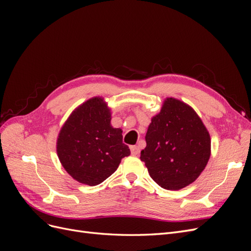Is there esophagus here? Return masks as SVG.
<instances>
[{
  "instance_id": "34e87169",
  "label": "esophagus",
  "mask_w": 251,
  "mask_h": 251,
  "mask_svg": "<svg viewBox=\"0 0 251 251\" xmlns=\"http://www.w3.org/2000/svg\"><path fill=\"white\" fill-rule=\"evenodd\" d=\"M130 149H131V154L133 156H138L140 154V148L138 146H132Z\"/></svg>"
}]
</instances>
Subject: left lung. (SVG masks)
<instances>
[{
  "instance_id": "8db88e82",
  "label": "left lung",
  "mask_w": 251,
  "mask_h": 251,
  "mask_svg": "<svg viewBox=\"0 0 251 251\" xmlns=\"http://www.w3.org/2000/svg\"><path fill=\"white\" fill-rule=\"evenodd\" d=\"M140 159L158 185L178 191L198 178L210 157V136L196 111L177 98H165L151 118Z\"/></svg>"
}]
</instances>
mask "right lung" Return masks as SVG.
Instances as JSON below:
<instances>
[{"label": "right lung", "instance_id": "add662e5", "mask_svg": "<svg viewBox=\"0 0 251 251\" xmlns=\"http://www.w3.org/2000/svg\"><path fill=\"white\" fill-rule=\"evenodd\" d=\"M111 109L92 97L75 109L60 128L56 151L66 172L79 183L94 186L115 172L131 154L121 128L111 126Z\"/></svg>", "mask_w": 251, "mask_h": 251}]
</instances>
